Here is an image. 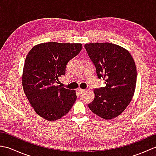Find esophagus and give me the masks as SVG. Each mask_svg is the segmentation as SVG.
Masks as SVG:
<instances>
[{
  "instance_id": "obj_1",
  "label": "esophagus",
  "mask_w": 156,
  "mask_h": 156,
  "mask_svg": "<svg viewBox=\"0 0 156 156\" xmlns=\"http://www.w3.org/2000/svg\"><path fill=\"white\" fill-rule=\"evenodd\" d=\"M78 91L80 94H83L84 92H85V90H84V89H81V88H78Z\"/></svg>"
}]
</instances>
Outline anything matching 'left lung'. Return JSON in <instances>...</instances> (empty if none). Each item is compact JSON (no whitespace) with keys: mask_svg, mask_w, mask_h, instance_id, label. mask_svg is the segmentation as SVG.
<instances>
[{"mask_svg":"<svg viewBox=\"0 0 156 156\" xmlns=\"http://www.w3.org/2000/svg\"><path fill=\"white\" fill-rule=\"evenodd\" d=\"M89 57L106 87L94 89V99L88 107L105 120L118 117L130 103L137 82V68L130 53L111 43L86 44Z\"/></svg>","mask_w":156,"mask_h":156,"instance_id":"left-lung-1","label":"left lung"}]
</instances>
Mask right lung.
<instances>
[{"mask_svg": "<svg viewBox=\"0 0 156 156\" xmlns=\"http://www.w3.org/2000/svg\"><path fill=\"white\" fill-rule=\"evenodd\" d=\"M82 44L48 42L33 47L25 58L23 90L38 115L54 121L68 113L75 102L76 90L56 86L66 74L69 60L78 55Z\"/></svg>", "mask_w": 156, "mask_h": 156, "instance_id": "add662e5", "label": "right lung"}]
</instances>
